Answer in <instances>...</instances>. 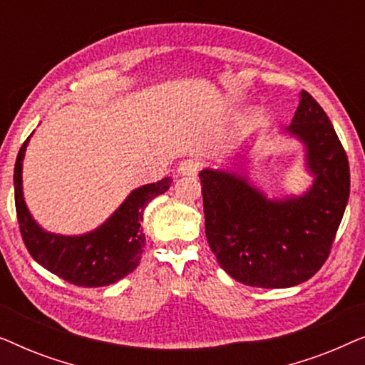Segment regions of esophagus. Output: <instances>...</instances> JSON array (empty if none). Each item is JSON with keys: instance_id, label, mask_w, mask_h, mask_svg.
Here are the masks:
<instances>
[{"instance_id": "1", "label": "esophagus", "mask_w": 365, "mask_h": 365, "mask_svg": "<svg viewBox=\"0 0 365 365\" xmlns=\"http://www.w3.org/2000/svg\"><path fill=\"white\" fill-rule=\"evenodd\" d=\"M178 173L181 174V176H196L199 173V161L197 159H184V161L179 164L178 168Z\"/></svg>"}]
</instances>
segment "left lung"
<instances>
[{
    "label": "left lung",
    "mask_w": 365,
    "mask_h": 365,
    "mask_svg": "<svg viewBox=\"0 0 365 365\" xmlns=\"http://www.w3.org/2000/svg\"><path fill=\"white\" fill-rule=\"evenodd\" d=\"M286 131L304 144L306 168L314 176L301 196L269 199L232 171L199 174L209 247L219 266L246 286L282 289L311 279L329 257L347 206V154L309 93H301Z\"/></svg>",
    "instance_id": "obj_1"
}]
</instances>
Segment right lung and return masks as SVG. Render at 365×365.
<instances>
[{
	"label": "right lung",
	"mask_w": 365,
	"mask_h": 365,
	"mask_svg": "<svg viewBox=\"0 0 365 365\" xmlns=\"http://www.w3.org/2000/svg\"><path fill=\"white\" fill-rule=\"evenodd\" d=\"M29 138L14 164V204L24 246L34 261L54 276L79 287H103L126 277L141 261L146 237L141 229L144 207L171 186V178L146 184L129 194L113 216L91 232L63 236L34 221L23 197V159Z\"/></svg>",
	"instance_id": "right-lung-1"
}]
</instances>
